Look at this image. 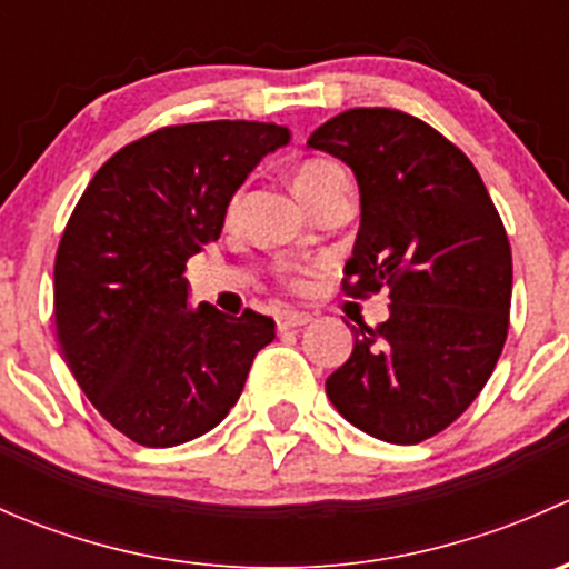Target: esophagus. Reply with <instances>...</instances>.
<instances>
[{"label": "esophagus", "instance_id": "esophagus-1", "mask_svg": "<svg viewBox=\"0 0 569 569\" xmlns=\"http://www.w3.org/2000/svg\"><path fill=\"white\" fill-rule=\"evenodd\" d=\"M311 321L308 313H300V311H280L274 313V327H278V332H286V330H295V327H302Z\"/></svg>", "mask_w": 569, "mask_h": 569}]
</instances>
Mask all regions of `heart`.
I'll list each match as a JSON object with an SVG mask.
<instances>
[{"label":"heart","instance_id":"b5f03b06","mask_svg":"<svg viewBox=\"0 0 569 569\" xmlns=\"http://www.w3.org/2000/svg\"><path fill=\"white\" fill-rule=\"evenodd\" d=\"M347 183V176L338 168L336 162H327V159H306V162L297 164L295 170V189L300 192V198L306 200L308 206H317L327 192H332L336 187ZM239 211V194L228 206V217H237ZM291 286H302V272H291L289 278Z\"/></svg>","mask_w":569,"mask_h":569}]
</instances>
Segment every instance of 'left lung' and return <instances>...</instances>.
<instances>
[{
    "label": "left lung",
    "instance_id": "left-lung-1",
    "mask_svg": "<svg viewBox=\"0 0 569 569\" xmlns=\"http://www.w3.org/2000/svg\"><path fill=\"white\" fill-rule=\"evenodd\" d=\"M308 146L343 159L360 187V231L343 291H388L391 317L352 327L327 396L358 429L412 446L443 432L490 380L509 332L512 248L468 157L393 107H358Z\"/></svg>",
    "mask_w": 569,
    "mask_h": 569
}]
</instances>
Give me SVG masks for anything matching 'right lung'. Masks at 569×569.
Segmentation results:
<instances>
[{
	"mask_svg": "<svg viewBox=\"0 0 569 569\" xmlns=\"http://www.w3.org/2000/svg\"><path fill=\"white\" fill-rule=\"evenodd\" d=\"M289 131L256 120L162 126L107 159L54 258V327L68 369L118 432L170 449L214 429L274 321L187 308V261L220 239L248 173Z\"/></svg>",
	"mask_w": 569,
	"mask_h": 569,
	"instance_id": "obj_1",
	"label": "right lung"
}]
</instances>
